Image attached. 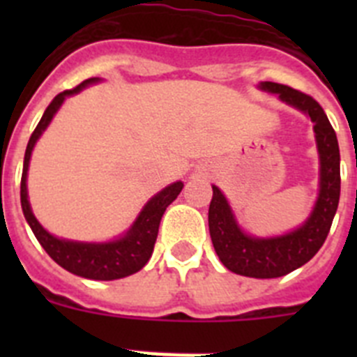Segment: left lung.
I'll list each match as a JSON object with an SVG mask.
<instances>
[{
    "label": "left lung",
    "mask_w": 357,
    "mask_h": 357,
    "mask_svg": "<svg viewBox=\"0 0 357 357\" xmlns=\"http://www.w3.org/2000/svg\"><path fill=\"white\" fill-rule=\"evenodd\" d=\"M261 91L279 94L280 102L307 114L314 123L318 157H320V189L314 207L301 227L273 238L247 234L238 225L225 195L213 185L209 206V232L213 247L223 266L238 275L254 279H275L307 263L321 248L329 234L340 202V148L336 132L317 100L288 85L261 82Z\"/></svg>",
    "instance_id": "obj_1"
}]
</instances>
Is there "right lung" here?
<instances>
[{"instance_id":"1","label":"right lung","mask_w":357,"mask_h":357,"mask_svg":"<svg viewBox=\"0 0 357 357\" xmlns=\"http://www.w3.org/2000/svg\"><path fill=\"white\" fill-rule=\"evenodd\" d=\"M96 82H100V78H89V80H84L80 85H77L75 89L56 94L53 98V102L48 105V109L44 110L43 118H40L39 125H37L33 134H31L26 151H24L23 176H21V207H23L24 218H26L30 229L33 230L37 241L43 245L44 250L48 252L50 257L59 266H62L64 270L78 277H85V279L114 280L139 272L141 268L150 261L157 234H159L160 218H162L166 207L181 195L184 184L178 181L166 185L162 191H159L155 197H151L146 202V206L141 209L139 216L135 218V222L132 223L130 229L125 234L105 243L71 241V239L56 238V236L50 234L48 230L37 222V218L31 213L26 189V176L31 151H33V146H36V143L43 135V132L52 123L56 110L61 109L66 98L80 93L87 85L96 84Z\"/></svg>"}]
</instances>
